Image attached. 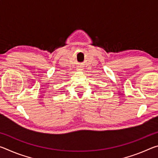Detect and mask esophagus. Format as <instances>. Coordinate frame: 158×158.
Wrapping results in <instances>:
<instances>
[{
    "mask_svg": "<svg viewBox=\"0 0 158 158\" xmlns=\"http://www.w3.org/2000/svg\"><path fill=\"white\" fill-rule=\"evenodd\" d=\"M78 68V69H79V70H81V69H81V67H79V68Z\"/></svg>",
    "mask_w": 158,
    "mask_h": 158,
    "instance_id": "34e87169",
    "label": "esophagus"
}]
</instances>
